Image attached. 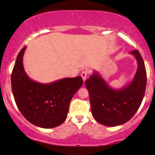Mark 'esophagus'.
Wrapping results in <instances>:
<instances>
[{"label":"esophagus","instance_id":"esophagus-1","mask_svg":"<svg viewBox=\"0 0 155 155\" xmlns=\"http://www.w3.org/2000/svg\"><path fill=\"white\" fill-rule=\"evenodd\" d=\"M87 75H88V73L87 72V71H83L81 74V78H82V79H83L84 81H85V80L87 79Z\"/></svg>","mask_w":155,"mask_h":155}]
</instances>
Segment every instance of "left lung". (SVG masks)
<instances>
[{
    "instance_id": "obj_1",
    "label": "left lung",
    "mask_w": 155,
    "mask_h": 155,
    "mask_svg": "<svg viewBox=\"0 0 155 155\" xmlns=\"http://www.w3.org/2000/svg\"><path fill=\"white\" fill-rule=\"evenodd\" d=\"M136 58L138 68L130 82L117 89L110 86L97 71H94L85 81L95 120L108 127L125 123L139 108L147 86V72L144 62L138 50L130 51Z\"/></svg>"
}]
</instances>
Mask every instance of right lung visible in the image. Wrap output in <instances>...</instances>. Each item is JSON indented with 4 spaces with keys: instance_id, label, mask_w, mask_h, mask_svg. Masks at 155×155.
Segmentation results:
<instances>
[{
    "instance_id": "1",
    "label": "right lung",
    "mask_w": 155,
    "mask_h": 155,
    "mask_svg": "<svg viewBox=\"0 0 155 155\" xmlns=\"http://www.w3.org/2000/svg\"><path fill=\"white\" fill-rule=\"evenodd\" d=\"M26 47L19 51L12 74V90L17 107L28 122L52 128L66 120L73 96L82 86L81 76L42 84L31 79L23 66Z\"/></svg>"
}]
</instances>
